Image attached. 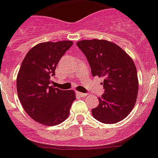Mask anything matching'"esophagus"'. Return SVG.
<instances>
[{"label": "esophagus", "instance_id": "obj_1", "mask_svg": "<svg viewBox=\"0 0 158 158\" xmlns=\"http://www.w3.org/2000/svg\"><path fill=\"white\" fill-rule=\"evenodd\" d=\"M77 94L81 97H86L88 95L87 94H84V93H81V92H77Z\"/></svg>", "mask_w": 158, "mask_h": 158}]
</instances>
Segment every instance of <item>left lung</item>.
Instances as JSON below:
<instances>
[{"instance_id":"left-lung-1","label":"left lung","mask_w":158,"mask_h":158,"mask_svg":"<svg viewBox=\"0 0 158 158\" xmlns=\"http://www.w3.org/2000/svg\"><path fill=\"white\" fill-rule=\"evenodd\" d=\"M77 46L86 55L93 76L104 78V94L99 105L92 109L97 121L114 124L132 111L138 95L139 82L132 59L117 44L105 40H85Z\"/></svg>"}]
</instances>
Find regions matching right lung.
Here are the masks:
<instances>
[{
    "label": "right lung",
    "instance_id": "add662e5",
    "mask_svg": "<svg viewBox=\"0 0 158 158\" xmlns=\"http://www.w3.org/2000/svg\"><path fill=\"white\" fill-rule=\"evenodd\" d=\"M72 44L70 40L37 44L27 53L19 69L16 81L19 101L29 117L42 125L64 122L76 100L74 90L51 86L57 63Z\"/></svg>",
    "mask_w": 158,
    "mask_h": 158
}]
</instances>
